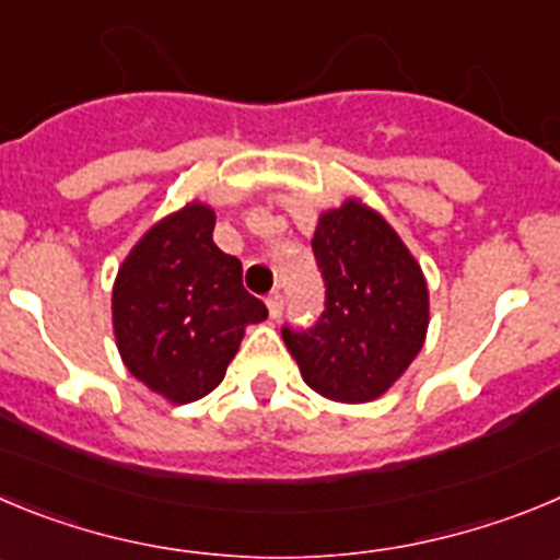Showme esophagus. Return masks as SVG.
<instances>
[{"label":"esophagus","instance_id":"1","mask_svg":"<svg viewBox=\"0 0 560 560\" xmlns=\"http://www.w3.org/2000/svg\"><path fill=\"white\" fill-rule=\"evenodd\" d=\"M283 305H285V296L280 294V291H271V294L266 296V307H269L271 319H277V316L283 314Z\"/></svg>","mask_w":560,"mask_h":560}]
</instances>
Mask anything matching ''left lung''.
I'll list each match as a JSON object with an SVG mask.
<instances>
[{"mask_svg":"<svg viewBox=\"0 0 560 560\" xmlns=\"http://www.w3.org/2000/svg\"><path fill=\"white\" fill-rule=\"evenodd\" d=\"M311 246L325 280V311L311 327L283 325V341L314 392L338 402H369L422 350V269L399 235L361 202L325 213Z\"/></svg>","mask_w":560,"mask_h":560,"instance_id":"left-lung-1","label":"left lung"}]
</instances>
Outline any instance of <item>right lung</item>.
<instances>
[{"instance_id":"obj_1","label":"right lung","mask_w":560,"mask_h":560,"mask_svg":"<svg viewBox=\"0 0 560 560\" xmlns=\"http://www.w3.org/2000/svg\"><path fill=\"white\" fill-rule=\"evenodd\" d=\"M217 217L188 205L136 244L113 289V330L125 366L172 402L224 381L244 327L266 319L241 283V260L213 244Z\"/></svg>"}]
</instances>
